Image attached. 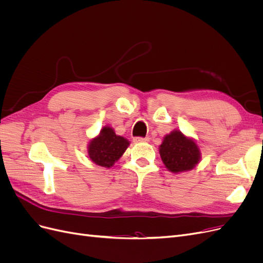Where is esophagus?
Here are the masks:
<instances>
[{
    "label": "esophagus",
    "mask_w": 263,
    "mask_h": 263,
    "mask_svg": "<svg viewBox=\"0 0 263 263\" xmlns=\"http://www.w3.org/2000/svg\"><path fill=\"white\" fill-rule=\"evenodd\" d=\"M134 141L135 142H147V141H149V137H135Z\"/></svg>",
    "instance_id": "34e87169"
}]
</instances>
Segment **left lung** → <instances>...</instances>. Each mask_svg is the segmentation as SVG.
<instances>
[{
    "label": "left lung",
    "instance_id": "left-lung-1",
    "mask_svg": "<svg viewBox=\"0 0 263 263\" xmlns=\"http://www.w3.org/2000/svg\"><path fill=\"white\" fill-rule=\"evenodd\" d=\"M159 151L166 169L173 173L192 170L201 159L195 141L185 137L180 130L166 135Z\"/></svg>",
    "mask_w": 263,
    "mask_h": 263
}]
</instances>
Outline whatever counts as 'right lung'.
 <instances>
[{"label":"right lung","mask_w":263,"mask_h":263,"mask_svg":"<svg viewBox=\"0 0 263 263\" xmlns=\"http://www.w3.org/2000/svg\"><path fill=\"white\" fill-rule=\"evenodd\" d=\"M129 141L122 136H117L113 128L103 127L97 138L89 145V157L98 165L110 168L125 153Z\"/></svg>","instance_id":"obj_1"}]
</instances>
